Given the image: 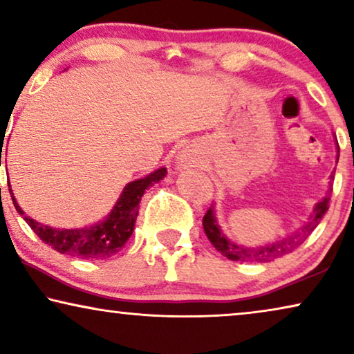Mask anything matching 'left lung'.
I'll return each mask as SVG.
<instances>
[{"mask_svg":"<svg viewBox=\"0 0 354 354\" xmlns=\"http://www.w3.org/2000/svg\"><path fill=\"white\" fill-rule=\"evenodd\" d=\"M338 156H340V148L337 149ZM333 178V176H330ZM328 201H330V196L324 198L322 201H319L316 207H314V212L309 217V222L303 229L295 232L293 235L287 236V239L275 241L272 245L268 246H258V248H245V246H239L232 243L222 235L219 227L216 224V217L212 207L206 211L205 217H203V229H205V234L212 246L219 251L222 256L229 258L232 261H256V263H268V261H272L275 258H280V256L292 253L295 248H298L299 245L303 243L304 240L311 235V232L319 225V222L322 221L324 214H326L328 209Z\"/></svg>","mask_w":354,"mask_h":354,"instance_id":"left-lung-1","label":"left lung"}]
</instances>
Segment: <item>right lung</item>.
<instances>
[{
    "instance_id": "1",
    "label": "right lung",
    "mask_w": 354,
    "mask_h": 354,
    "mask_svg": "<svg viewBox=\"0 0 354 354\" xmlns=\"http://www.w3.org/2000/svg\"><path fill=\"white\" fill-rule=\"evenodd\" d=\"M166 169L161 167L145 178L130 182L124 188L122 195H120L119 201L115 203L114 209L111 211L108 219L93 227H84V229H53V227L43 225L40 222L33 221L24 214V211L17 205L16 198L12 196V190H9V193H11L14 207H16L19 214L24 216V219L30 225V229L40 236V240L45 241L53 250H56L57 253L86 259H104L118 253L125 245V241L130 239L135 227V221H137L138 216L140 200H142L145 190L151 187L153 183L161 180L166 176Z\"/></svg>"
}]
</instances>
